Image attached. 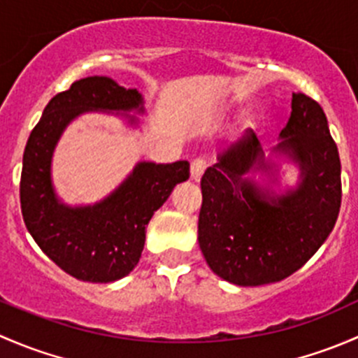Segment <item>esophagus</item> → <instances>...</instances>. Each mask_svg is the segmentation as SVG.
<instances>
[{"instance_id":"esophagus-1","label":"esophagus","mask_w":358,"mask_h":358,"mask_svg":"<svg viewBox=\"0 0 358 358\" xmlns=\"http://www.w3.org/2000/svg\"><path fill=\"white\" fill-rule=\"evenodd\" d=\"M204 169H206L204 159H194L192 164H190V178H192L194 182H199Z\"/></svg>"}]
</instances>
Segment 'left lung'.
<instances>
[{"label": "left lung", "instance_id": "left-lung-1", "mask_svg": "<svg viewBox=\"0 0 358 358\" xmlns=\"http://www.w3.org/2000/svg\"><path fill=\"white\" fill-rule=\"evenodd\" d=\"M275 152L299 166L296 189L275 194L248 178L270 175L255 131L202 175L199 248L209 268L237 286L279 282L301 268L333 232L341 206V162L322 107L292 93Z\"/></svg>", "mask_w": 358, "mask_h": 358}]
</instances>
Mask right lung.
<instances>
[{"mask_svg":"<svg viewBox=\"0 0 358 358\" xmlns=\"http://www.w3.org/2000/svg\"><path fill=\"white\" fill-rule=\"evenodd\" d=\"M142 95L106 76L72 83L48 102L24 150L20 208L25 227L41 251L64 272L85 282H114L138 263L154 213L178 183L189 180V162H138L128 178L93 206H66L52 183V156L72 119L88 110L136 109ZM129 122H136L129 115Z\"/></svg>","mask_w":358,"mask_h":358,"instance_id":"right-lung-1","label":"right lung"}]
</instances>
